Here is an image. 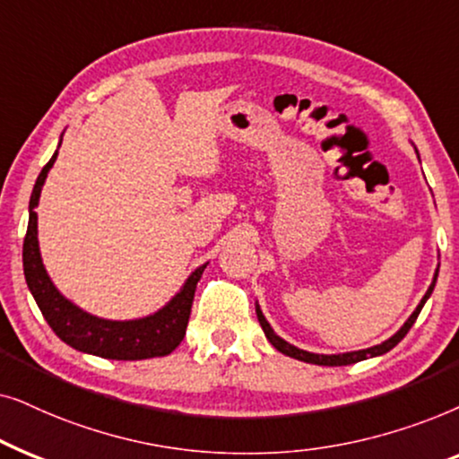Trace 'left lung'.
<instances>
[{"label": "left lung", "mask_w": 459, "mask_h": 459, "mask_svg": "<svg viewBox=\"0 0 459 459\" xmlns=\"http://www.w3.org/2000/svg\"><path fill=\"white\" fill-rule=\"evenodd\" d=\"M437 277H438V268H437V273H435V279H432V285L429 287V291H426V296L421 298V302L418 304V308L413 310V315L409 316V319L405 321V325H403V327L399 329V332H396V333L393 335V338L386 340V342H382V344L371 346V348H365V351H357V352H344V354H315V352L300 351V348L291 346L290 342H285L283 338H279V335L273 332V327L268 325V321L264 319V315H262L260 307H255V315H258V321H260L262 329H264V335L268 338V342H271V344H273L274 348H277L279 352L287 354V357L298 359V361H304V363L327 365V368H335V365H352V363L365 361V359H369V357H377V354H384V352L393 351V348H394L396 344H399V342H401L403 338H405L407 332H409V329H411V325L415 323V319H418L421 307H424L426 300H429V298H430L432 290H435Z\"/></svg>", "instance_id": "obj_1"}]
</instances>
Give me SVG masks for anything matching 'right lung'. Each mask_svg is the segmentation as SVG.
Listing matches in <instances>:
<instances>
[{"label":"right lung","instance_id":"add662e5","mask_svg":"<svg viewBox=\"0 0 459 459\" xmlns=\"http://www.w3.org/2000/svg\"><path fill=\"white\" fill-rule=\"evenodd\" d=\"M56 155L58 151L41 169L33 193H30L29 226L22 243L24 279H27V285L33 293L35 302H38L41 315H44L48 325L52 327V332L75 351L96 354V357L102 359H115V361H140V359L166 357L185 338L195 290H197V283L207 264L199 266L186 279L185 287L169 300L168 307H163L155 315L144 316V319L107 321L77 308L75 304L66 300L48 277L46 268L41 264L38 243V213H35V207H38L41 186H44L46 176L54 166V161H56Z\"/></svg>","mask_w":459,"mask_h":459}]
</instances>
